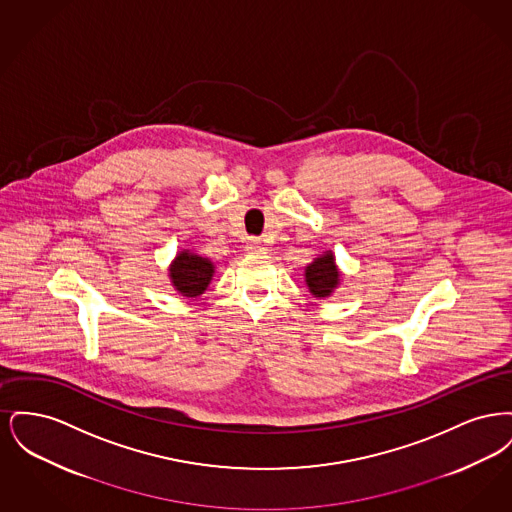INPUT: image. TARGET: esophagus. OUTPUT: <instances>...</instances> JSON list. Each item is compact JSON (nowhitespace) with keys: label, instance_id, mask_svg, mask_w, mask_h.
I'll use <instances>...</instances> for the list:
<instances>
[{"label":"esophagus","instance_id":"obj_1","mask_svg":"<svg viewBox=\"0 0 512 512\" xmlns=\"http://www.w3.org/2000/svg\"><path fill=\"white\" fill-rule=\"evenodd\" d=\"M245 251H247V253H263V251H265V247L261 245V240H257V238H249V240L245 242Z\"/></svg>","mask_w":512,"mask_h":512}]
</instances>
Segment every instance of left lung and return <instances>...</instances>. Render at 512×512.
<instances>
[{"mask_svg": "<svg viewBox=\"0 0 512 512\" xmlns=\"http://www.w3.org/2000/svg\"><path fill=\"white\" fill-rule=\"evenodd\" d=\"M340 270L336 267V259L332 251L317 257L311 265L305 267V282L309 292L315 297H328L340 284Z\"/></svg>", "mask_w": 512, "mask_h": 512, "instance_id": "obj_1", "label": "left lung"}]
</instances>
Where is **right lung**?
<instances>
[{
    "label": "right lung",
    "instance_id": "1",
    "mask_svg": "<svg viewBox=\"0 0 512 512\" xmlns=\"http://www.w3.org/2000/svg\"><path fill=\"white\" fill-rule=\"evenodd\" d=\"M213 274L215 265L207 257L195 255L188 249L180 251L169 268L172 286L184 297H199L211 284Z\"/></svg>",
    "mask_w": 512,
    "mask_h": 512
}]
</instances>
